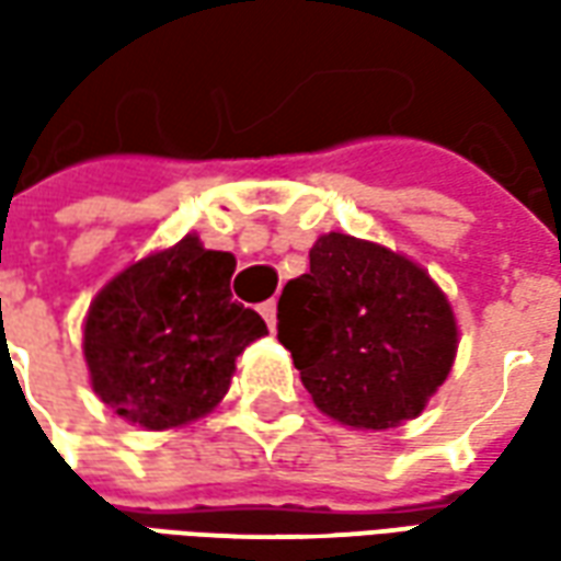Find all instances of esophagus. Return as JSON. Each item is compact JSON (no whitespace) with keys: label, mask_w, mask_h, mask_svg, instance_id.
<instances>
[{"label":"esophagus","mask_w":561,"mask_h":561,"mask_svg":"<svg viewBox=\"0 0 561 561\" xmlns=\"http://www.w3.org/2000/svg\"><path fill=\"white\" fill-rule=\"evenodd\" d=\"M257 312H261V318L267 321L270 330H276V300H267V304H261V309H257Z\"/></svg>","instance_id":"1"}]
</instances>
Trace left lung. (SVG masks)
I'll return each mask as SVG.
<instances>
[{
    "label": "left lung",
    "instance_id": "left-lung-1",
    "mask_svg": "<svg viewBox=\"0 0 561 561\" xmlns=\"http://www.w3.org/2000/svg\"><path fill=\"white\" fill-rule=\"evenodd\" d=\"M279 342L318 412L381 433L417 417L445 385L459 328L417 261L330 231L309 249V273L282 291Z\"/></svg>",
    "mask_w": 561,
    "mask_h": 561
}]
</instances>
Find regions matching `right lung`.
Returning a JSON list of instances; mask_svg holds the SVG:
<instances>
[{
    "instance_id": "add662e5",
    "label": "right lung",
    "mask_w": 561,
    "mask_h": 561,
    "mask_svg": "<svg viewBox=\"0 0 561 561\" xmlns=\"http://www.w3.org/2000/svg\"><path fill=\"white\" fill-rule=\"evenodd\" d=\"M231 252L197 233L149 252L92 297L83 360L95 397L123 421L161 433L209 414L231 388L237 357L267 333L233 304Z\"/></svg>"
}]
</instances>
